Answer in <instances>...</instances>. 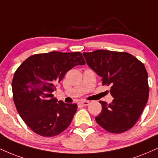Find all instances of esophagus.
I'll return each mask as SVG.
<instances>
[{
	"mask_svg": "<svg viewBox=\"0 0 158 158\" xmlns=\"http://www.w3.org/2000/svg\"><path fill=\"white\" fill-rule=\"evenodd\" d=\"M90 102L88 101H81V102H79V104L81 106H87L88 105Z\"/></svg>",
	"mask_w": 158,
	"mask_h": 158,
	"instance_id": "esophagus-1",
	"label": "esophagus"
}]
</instances>
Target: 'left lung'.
I'll return each instance as SVG.
<instances>
[{"label":"left lung","mask_w":158,"mask_h":158,"mask_svg":"<svg viewBox=\"0 0 158 158\" xmlns=\"http://www.w3.org/2000/svg\"><path fill=\"white\" fill-rule=\"evenodd\" d=\"M87 65L111 85V103L100 101L102 110L95 118L112 133H121L135 124L149 98L148 73L140 61L127 52L96 50L83 53Z\"/></svg>","instance_id":"8db88e82"}]
</instances>
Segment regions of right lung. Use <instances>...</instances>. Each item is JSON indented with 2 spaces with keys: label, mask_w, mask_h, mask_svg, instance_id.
Returning a JSON list of instances; mask_svg holds the SVG:
<instances>
[{
  "label": "right lung",
  "mask_w": 158,
  "mask_h": 158,
  "mask_svg": "<svg viewBox=\"0 0 158 158\" xmlns=\"http://www.w3.org/2000/svg\"><path fill=\"white\" fill-rule=\"evenodd\" d=\"M85 63L79 52L52 51L32 55L15 71L13 100L20 116L33 132L52 137L69 127L77 104L58 101L52 93L69 70Z\"/></svg>",
  "instance_id": "add662e5"
}]
</instances>
